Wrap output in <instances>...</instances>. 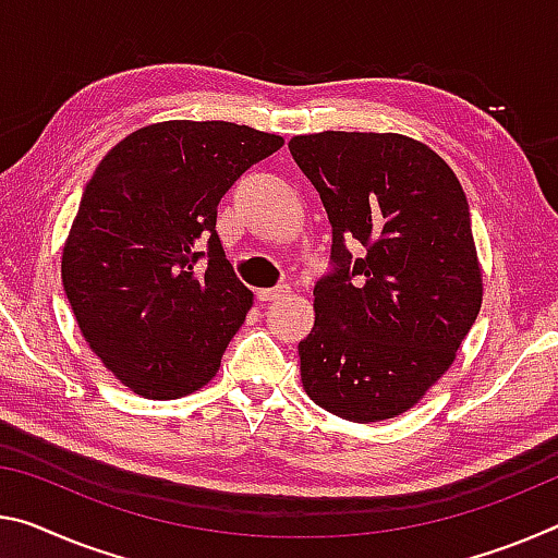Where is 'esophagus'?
<instances>
[{
	"mask_svg": "<svg viewBox=\"0 0 558 558\" xmlns=\"http://www.w3.org/2000/svg\"><path fill=\"white\" fill-rule=\"evenodd\" d=\"M290 293V286H278V288H268V290H258V300L263 303H272V300H280Z\"/></svg>",
	"mask_w": 558,
	"mask_h": 558,
	"instance_id": "34e87169",
	"label": "esophagus"
}]
</instances>
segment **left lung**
Masks as SVG:
<instances>
[{"instance_id":"1","label":"left lung","mask_w":558,"mask_h":558,"mask_svg":"<svg viewBox=\"0 0 558 558\" xmlns=\"http://www.w3.org/2000/svg\"><path fill=\"white\" fill-rule=\"evenodd\" d=\"M288 148L332 226V272L298 344L305 392L350 422L397 417L447 373L482 307L462 183L402 134L323 131Z\"/></svg>"}]
</instances>
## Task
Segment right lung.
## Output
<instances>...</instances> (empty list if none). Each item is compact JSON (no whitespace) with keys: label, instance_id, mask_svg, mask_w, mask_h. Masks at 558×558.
<instances>
[{"label":"right lung","instance_id":"1","mask_svg":"<svg viewBox=\"0 0 558 558\" xmlns=\"http://www.w3.org/2000/svg\"><path fill=\"white\" fill-rule=\"evenodd\" d=\"M280 146L231 121H163L88 179L61 282L88 348L131 392L173 400L216 377L253 305L216 233L218 203Z\"/></svg>","mask_w":558,"mask_h":558}]
</instances>
